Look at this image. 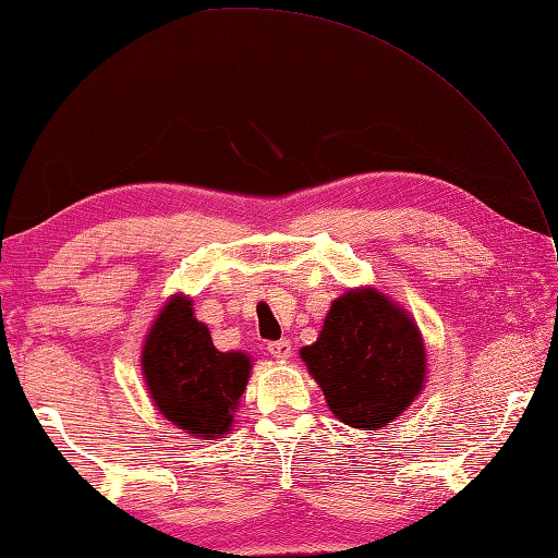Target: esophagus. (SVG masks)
Here are the masks:
<instances>
[{
    "instance_id": "1",
    "label": "esophagus",
    "mask_w": 558,
    "mask_h": 558,
    "mask_svg": "<svg viewBox=\"0 0 558 558\" xmlns=\"http://www.w3.org/2000/svg\"><path fill=\"white\" fill-rule=\"evenodd\" d=\"M267 350H269V355L277 357V360H287L291 355L289 340H274V343L267 345Z\"/></svg>"
}]
</instances>
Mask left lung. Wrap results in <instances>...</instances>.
Listing matches in <instances>:
<instances>
[{"instance_id":"obj_1","label":"left lung","mask_w":558,"mask_h":558,"mask_svg":"<svg viewBox=\"0 0 558 558\" xmlns=\"http://www.w3.org/2000/svg\"><path fill=\"white\" fill-rule=\"evenodd\" d=\"M340 422L387 426L422 392L426 353L414 320L373 289L333 301L314 345L301 350Z\"/></svg>"}]
</instances>
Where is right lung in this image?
Segmentation results:
<instances>
[{
    "instance_id": "1",
    "label": "right lung",
    "mask_w": 558,
    "mask_h": 558,
    "mask_svg": "<svg viewBox=\"0 0 558 558\" xmlns=\"http://www.w3.org/2000/svg\"><path fill=\"white\" fill-rule=\"evenodd\" d=\"M144 377L159 412L205 441L232 424L250 377V357L220 353L210 330L193 318L191 301L171 299L146 338Z\"/></svg>"
}]
</instances>
